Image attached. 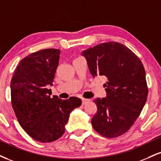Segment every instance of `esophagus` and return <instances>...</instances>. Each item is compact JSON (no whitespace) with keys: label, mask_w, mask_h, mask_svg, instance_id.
Segmentation results:
<instances>
[{"label":"esophagus","mask_w":161,"mask_h":161,"mask_svg":"<svg viewBox=\"0 0 161 161\" xmlns=\"http://www.w3.org/2000/svg\"><path fill=\"white\" fill-rule=\"evenodd\" d=\"M82 105H85V104H86L87 103H88L89 101H90V100H88V99H85V98H82Z\"/></svg>","instance_id":"obj_1"}]
</instances>
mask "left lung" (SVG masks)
I'll use <instances>...</instances> for the list:
<instances>
[{"mask_svg":"<svg viewBox=\"0 0 161 161\" xmlns=\"http://www.w3.org/2000/svg\"><path fill=\"white\" fill-rule=\"evenodd\" d=\"M93 77L107 79L106 97L94 100L97 111L92 119L94 129L106 138L124 134L132 127L144 107L148 88L142 62L127 46L108 42L85 50Z\"/></svg>","mask_w":161,"mask_h":161,"instance_id":"left-lung-1","label":"left lung"}]
</instances>
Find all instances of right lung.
I'll use <instances>...</instances> for the list:
<instances>
[{
	"label": "right lung",
	"instance_id": "add662e5",
	"mask_svg": "<svg viewBox=\"0 0 161 161\" xmlns=\"http://www.w3.org/2000/svg\"><path fill=\"white\" fill-rule=\"evenodd\" d=\"M61 51L46 49L30 54L19 62L10 82L11 100L21 127L40 142H51L64 134L70 112L82 104L75 97H51Z\"/></svg>",
	"mask_w": 161,
	"mask_h": 161
}]
</instances>
